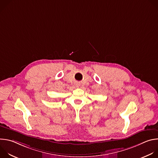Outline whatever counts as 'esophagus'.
I'll list each match as a JSON object with an SVG mask.
<instances>
[{"label":"esophagus","mask_w":158,"mask_h":158,"mask_svg":"<svg viewBox=\"0 0 158 158\" xmlns=\"http://www.w3.org/2000/svg\"><path fill=\"white\" fill-rule=\"evenodd\" d=\"M75 85H76V87H79V84L78 83H76V84H75Z\"/></svg>","instance_id":"1"}]
</instances>
